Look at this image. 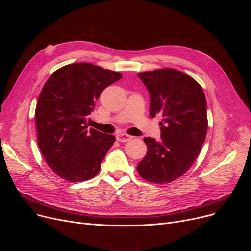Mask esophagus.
Instances as JSON below:
<instances>
[{"label":"esophagus","mask_w":251,"mask_h":251,"mask_svg":"<svg viewBox=\"0 0 251 251\" xmlns=\"http://www.w3.org/2000/svg\"><path fill=\"white\" fill-rule=\"evenodd\" d=\"M116 138H117V140H119L120 142H127V141L132 139V136H130L126 133H119V134H117Z\"/></svg>","instance_id":"1"}]
</instances>
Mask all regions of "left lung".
I'll use <instances>...</instances> for the list:
<instances>
[{
	"mask_svg": "<svg viewBox=\"0 0 251 251\" xmlns=\"http://www.w3.org/2000/svg\"><path fill=\"white\" fill-rule=\"evenodd\" d=\"M151 99V117H162L161 140L144 138L147 155L138 163L143 179L163 184L181 177L199 156L207 131L206 100L201 86L174 69L137 74Z\"/></svg>",
	"mask_w": 251,
	"mask_h": 251,
	"instance_id": "1",
	"label": "left lung"
}]
</instances>
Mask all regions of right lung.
<instances>
[{
	"instance_id": "1",
	"label": "right lung",
	"mask_w": 251,
	"mask_h": 251,
	"mask_svg": "<svg viewBox=\"0 0 251 251\" xmlns=\"http://www.w3.org/2000/svg\"><path fill=\"white\" fill-rule=\"evenodd\" d=\"M122 74L89 63L70 64L52 73L35 109L37 143L49 167L61 178L80 182L95 177L116 140L90 128L86 117L102 90Z\"/></svg>"
}]
</instances>
